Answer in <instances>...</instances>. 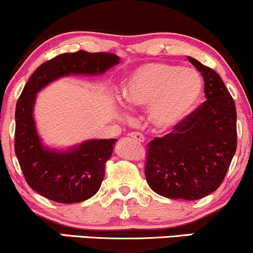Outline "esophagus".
<instances>
[{
    "instance_id": "1",
    "label": "esophagus",
    "mask_w": 253,
    "mask_h": 253,
    "mask_svg": "<svg viewBox=\"0 0 253 253\" xmlns=\"http://www.w3.org/2000/svg\"><path fill=\"white\" fill-rule=\"evenodd\" d=\"M129 136L132 139H134V140H136V141H139V143H144L145 141V138H144V135L141 134V133H138V132H132L129 134Z\"/></svg>"
}]
</instances>
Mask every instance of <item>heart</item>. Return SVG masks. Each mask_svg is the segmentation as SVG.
Returning a JSON list of instances; mask_svg holds the SVG:
<instances>
[{"instance_id":"1","label":"heart","mask_w":253,"mask_h":253,"mask_svg":"<svg viewBox=\"0 0 253 253\" xmlns=\"http://www.w3.org/2000/svg\"><path fill=\"white\" fill-rule=\"evenodd\" d=\"M202 91V78L193 69L146 63L135 68L125 80L121 100L129 110L149 108L153 126L171 130L194 112Z\"/></svg>"}]
</instances>
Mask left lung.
Returning <instances> with one entry per match:
<instances>
[{
  "label": "left lung",
  "mask_w": 253,
  "mask_h": 253,
  "mask_svg": "<svg viewBox=\"0 0 253 253\" xmlns=\"http://www.w3.org/2000/svg\"><path fill=\"white\" fill-rule=\"evenodd\" d=\"M206 100L184 123L147 149V184L172 200H199L220 187L237 150V110L233 98L213 69L195 58Z\"/></svg>",
  "instance_id": "obj_1"
}]
</instances>
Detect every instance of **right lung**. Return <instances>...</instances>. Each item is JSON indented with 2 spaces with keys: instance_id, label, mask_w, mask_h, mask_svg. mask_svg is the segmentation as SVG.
Wrapping results in <instances>:
<instances>
[{
  "instance_id": "1",
  "label": "right lung",
  "mask_w": 253,
  "mask_h": 253,
  "mask_svg": "<svg viewBox=\"0 0 253 253\" xmlns=\"http://www.w3.org/2000/svg\"><path fill=\"white\" fill-rule=\"evenodd\" d=\"M119 63L117 54L107 52L63 53L42 64L26 83L16 103L15 155L28 185L42 196L66 205L94 196L118 139H90L64 150L47 146L33 114L37 94L59 78L98 76Z\"/></svg>"
}]
</instances>
